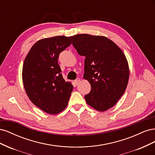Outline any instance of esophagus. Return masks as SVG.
Returning <instances> with one entry per match:
<instances>
[{"label": "esophagus", "mask_w": 155, "mask_h": 155, "mask_svg": "<svg viewBox=\"0 0 155 155\" xmlns=\"http://www.w3.org/2000/svg\"><path fill=\"white\" fill-rule=\"evenodd\" d=\"M80 81H81V79H79V78H77V79H76V80L74 81V82H75V83H76V85H78V84L79 83V82H80Z\"/></svg>", "instance_id": "obj_1"}]
</instances>
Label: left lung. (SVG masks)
I'll list each match as a JSON object with an SVG mask.
<instances>
[{"mask_svg": "<svg viewBox=\"0 0 155 155\" xmlns=\"http://www.w3.org/2000/svg\"><path fill=\"white\" fill-rule=\"evenodd\" d=\"M78 53L85 57L83 78L91 91L85 96L87 104L104 112L114 107L128 84L129 68L123 51L105 36L78 34L72 37Z\"/></svg>", "mask_w": 155, "mask_h": 155, "instance_id": "8db88e82", "label": "left lung"}]
</instances>
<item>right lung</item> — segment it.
Listing matches in <instances>:
<instances>
[{"label":"right lung","instance_id":"obj_1","mask_svg":"<svg viewBox=\"0 0 155 155\" xmlns=\"http://www.w3.org/2000/svg\"><path fill=\"white\" fill-rule=\"evenodd\" d=\"M72 43V36H55L39 40L25 58L22 78L30 101L46 113L56 114L68 105L72 83L61 74L59 55Z\"/></svg>","mask_w":155,"mask_h":155}]
</instances>
